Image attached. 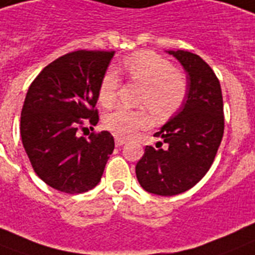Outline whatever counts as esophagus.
<instances>
[{
    "mask_svg": "<svg viewBox=\"0 0 255 255\" xmlns=\"http://www.w3.org/2000/svg\"><path fill=\"white\" fill-rule=\"evenodd\" d=\"M126 144V141L123 140V138H121V137H115V146H122V145H124Z\"/></svg>",
    "mask_w": 255,
    "mask_h": 255,
    "instance_id": "34e87169",
    "label": "esophagus"
}]
</instances>
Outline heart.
Returning a JSON list of instances; mask_svg holds the SVG:
<instances>
[{
    "label": "heart",
    "instance_id": "heart-1",
    "mask_svg": "<svg viewBox=\"0 0 255 255\" xmlns=\"http://www.w3.org/2000/svg\"><path fill=\"white\" fill-rule=\"evenodd\" d=\"M122 71L133 81L142 84L138 104L150 109L155 117L164 118L180 108L188 93V79L181 70L172 67L168 59L153 51H137L124 58ZM121 79L110 68L98 85V100L104 106H111L117 100ZM146 110L118 108L104 118L106 129L123 138H129L138 129L149 126Z\"/></svg>",
    "mask_w": 255,
    "mask_h": 255
}]
</instances>
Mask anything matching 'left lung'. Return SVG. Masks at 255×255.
Here are the masks:
<instances>
[{
    "label": "left lung",
    "mask_w": 255,
    "mask_h": 255,
    "mask_svg": "<svg viewBox=\"0 0 255 255\" xmlns=\"http://www.w3.org/2000/svg\"><path fill=\"white\" fill-rule=\"evenodd\" d=\"M187 72L188 93L180 110L160 128L158 149L145 147L136 164L140 185L149 193L175 196L194 187L206 175L224 132L219 80L200 55L168 50Z\"/></svg>",
    "instance_id": "8db88e82"
}]
</instances>
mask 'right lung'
Returning <instances> with one entry per match:
<instances>
[{
	"mask_svg": "<svg viewBox=\"0 0 255 255\" xmlns=\"http://www.w3.org/2000/svg\"><path fill=\"white\" fill-rule=\"evenodd\" d=\"M113 57L114 51H72L46 66L28 88L20 115L23 146L37 176L59 192L93 189L114 150L110 132L88 138L78 133L84 119L98 123V85Z\"/></svg>",
	"mask_w": 255,
	"mask_h": 255,
	"instance_id": "right-lung-1",
	"label": "right lung"
}]
</instances>
